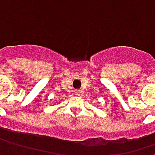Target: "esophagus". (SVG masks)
<instances>
[{"label":"esophagus","mask_w":155,"mask_h":155,"mask_svg":"<svg viewBox=\"0 0 155 155\" xmlns=\"http://www.w3.org/2000/svg\"><path fill=\"white\" fill-rule=\"evenodd\" d=\"M75 93H76V95H79V91H76Z\"/></svg>","instance_id":"obj_1"}]
</instances>
